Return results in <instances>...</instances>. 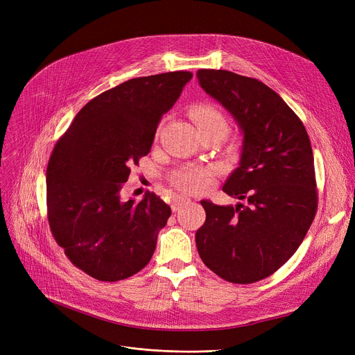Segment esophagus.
<instances>
[{"label":"esophagus","instance_id":"obj_1","mask_svg":"<svg viewBox=\"0 0 355 355\" xmlns=\"http://www.w3.org/2000/svg\"><path fill=\"white\" fill-rule=\"evenodd\" d=\"M189 201H190V198L185 197V196H181V194L173 196V198H171V209H173V211L180 210L184 206V204H187Z\"/></svg>","mask_w":355,"mask_h":355}]
</instances>
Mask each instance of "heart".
<instances>
[{
    "instance_id": "obj_1",
    "label": "heart",
    "mask_w": 355,
    "mask_h": 355,
    "mask_svg": "<svg viewBox=\"0 0 355 355\" xmlns=\"http://www.w3.org/2000/svg\"><path fill=\"white\" fill-rule=\"evenodd\" d=\"M191 118L196 122L198 130L221 126L226 129V121L220 112L210 105H197L191 109ZM216 174V166H204V168H187L180 171L174 177V184L178 189L190 193H198L207 189L213 181Z\"/></svg>"
}]
</instances>
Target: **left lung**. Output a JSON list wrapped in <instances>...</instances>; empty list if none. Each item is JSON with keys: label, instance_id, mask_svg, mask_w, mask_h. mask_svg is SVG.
Here are the masks:
<instances>
[{"label": "left lung", "instance_id": "obj_1", "mask_svg": "<svg viewBox=\"0 0 355 355\" xmlns=\"http://www.w3.org/2000/svg\"><path fill=\"white\" fill-rule=\"evenodd\" d=\"M201 89L236 121L239 166L223 185L246 204L202 200L206 221L196 233L201 260L233 284H253L284 266L297 250L318 206L306 129L275 90L229 70L197 71Z\"/></svg>", "mask_w": 355, "mask_h": 355}]
</instances>
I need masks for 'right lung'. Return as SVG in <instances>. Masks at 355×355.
I'll return each mask as SVG.
<instances>
[{"label": "right lung", "mask_w": 355, "mask_h": 355, "mask_svg": "<svg viewBox=\"0 0 355 355\" xmlns=\"http://www.w3.org/2000/svg\"><path fill=\"white\" fill-rule=\"evenodd\" d=\"M190 71L135 78L86 103L55 144L47 165V217L70 262L116 282L151 260L171 209L157 194L122 201L130 165L151 151L158 123Z\"/></svg>", "instance_id": "1"}]
</instances>
